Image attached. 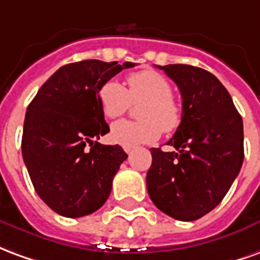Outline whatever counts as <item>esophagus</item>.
<instances>
[{
    "label": "esophagus",
    "instance_id": "1",
    "mask_svg": "<svg viewBox=\"0 0 260 260\" xmlns=\"http://www.w3.org/2000/svg\"><path fill=\"white\" fill-rule=\"evenodd\" d=\"M124 150H125V153H128V154H129V153H132V150H134V147H132V146H124Z\"/></svg>",
    "mask_w": 260,
    "mask_h": 260
}]
</instances>
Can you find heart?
<instances>
[{"label": "heart", "instance_id": "heart-1", "mask_svg": "<svg viewBox=\"0 0 260 260\" xmlns=\"http://www.w3.org/2000/svg\"><path fill=\"white\" fill-rule=\"evenodd\" d=\"M99 103L107 118L121 117L132 103H143L139 110L143 121H118L110 128V139L122 146L152 143L161 135V129L173 132L182 121V107L173 97L171 83L153 69L131 74L128 89L115 79L104 82L99 89Z\"/></svg>", "mask_w": 260, "mask_h": 260}]
</instances>
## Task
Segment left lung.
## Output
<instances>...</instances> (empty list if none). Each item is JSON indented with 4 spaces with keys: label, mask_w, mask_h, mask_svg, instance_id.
Returning a JSON list of instances; mask_svg holds the SVG:
<instances>
[{
    "label": "left lung",
    "mask_w": 260,
    "mask_h": 260,
    "mask_svg": "<svg viewBox=\"0 0 260 260\" xmlns=\"http://www.w3.org/2000/svg\"><path fill=\"white\" fill-rule=\"evenodd\" d=\"M182 97V121L167 145L152 147L146 185L153 203L170 217L193 221L223 201L244 161V125L221 82L185 64L160 67Z\"/></svg>",
    "instance_id": "obj_1"
}]
</instances>
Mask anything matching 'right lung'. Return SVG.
I'll return each instance as SVG.
<instances>
[{"instance_id":"right-lung-1","label":"right lung","mask_w":260,"mask_h":260,"mask_svg":"<svg viewBox=\"0 0 260 260\" xmlns=\"http://www.w3.org/2000/svg\"><path fill=\"white\" fill-rule=\"evenodd\" d=\"M134 62L85 59L54 72L26 110L22 156L42 201L64 217H82L106 203L128 154L102 145L110 132L99 89Z\"/></svg>"}]
</instances>
